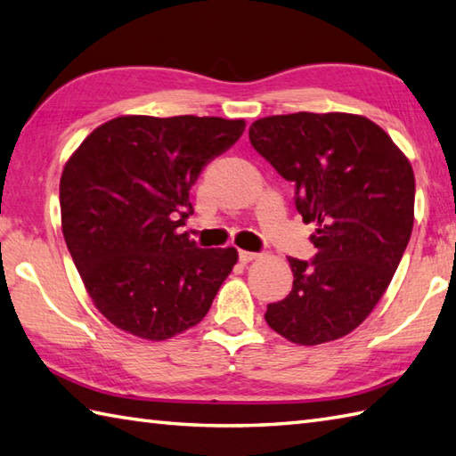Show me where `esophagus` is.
I'll list each match as a JSON object with an SVG mask.
<instances>
[{"mask_svg":"<svg viewBox=\"0 0 456 456\" xmlns=\"http://www.w3.org/2000/svg\"><path fill=\"white\" fill-rule=\"evenodd\" d=\"M255 258H256V253H250V250H239V260L243 265L250 263V260H255Z\"/></svg>","mask_w":456,"mask_h":456,"instance_id":"1","label":"esophagus"}]
</instances>
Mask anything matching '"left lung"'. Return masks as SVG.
Listing matches in <instances>:
<instances>
[{
    "instance_id": "1",
    "label": "left lung",
    "mask_w": 456,
    "mask_h": 456,
    "mask_svg": "<svg viewBox=\"0 0 456 456\" xmlns=\"http://www.w3.org/2000/svg\"><path fill=\"white\" fill-rule=\"evenodd\" d=\"M248 139L296 186L315 223L309 260L288 258L294 286L265 319L297 345L348 335L390 286L413 229L415 178L388 133L353 113H289L250 125Z\"/></svg>"
}]
</instances>
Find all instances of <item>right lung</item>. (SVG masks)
Returning a JSON list of instances; mask_svg holds the SVG:
<instances>
[{"mask_svg": "<svg viewBox=\"0 0 456 456\" xmlns=\"http://www.w3.org/2000/svg\"><path fill=\"white\" fill-rule=\"evenodd\" d=\"M243 119L123 115L94 129L61 178L66 247L94 305L115 327L164 341L198 325L237 265L178 227L203 167L233 147Z\"/></svg>", "mask_w": 456, "mask_h": 456, "instance_id": "add662e5", "label": "right lung"}]
</instances>
